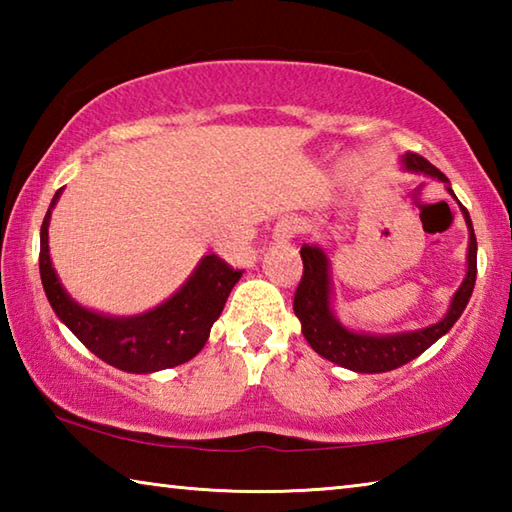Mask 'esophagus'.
Instances as JSON below:
<instances>
[{"label": "esophagus", "mask_w": 512, "mask_h": 512, "mask_svg": "<svg viewBox=\"0 0 512 512\" xmlns=\"http://www.w3.org/2000/svg\"><path fill=\"white\" fill-rule=\"evenodd\" d=\"M298 230H300L298 219H293V216H284L282 221L275 223L273 241H277V244H287V241H291L298 235Z\"/></svg>", "instance_id": "34e87169"}]
</instances>
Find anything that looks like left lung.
<instances>
[{
	"instance_id": "left-lung-1",
	"label": "left lung",
	"mask_w": 512,
	"mask_h": 512,
	"mask_svg": "<svg viewBox=\"0 0 512 512\" xmlns=\"http://www.w3.org/2000/svg\"><path fill=\"white\" fill-rule=\"evenodd\" d=\"M400 164L404 171L422 173V176L440 180L449 196L458 203L447 176L440 169L433 167L431 162L415 153H404ZM458 207H461V214L467 225V235H470L465 257V277L454 291L452 300H449L445 316L427 327L377 334L363 332V329H354L341 323V318L336 316L334 311V282L327 253L320 246H302L300 257L302 264H305V273H302L296 298H293V311H296L302 325V336H305L307 343L311 345V350L341 368L363 372V375H375V372H388L404 366V363L420 357V354L431 348L438 339H443L449 329L454 327L456 320L461 318L467 302L472 298L476 282V237L472 219L461 203H458Z\"/></svg>"
}]
</instances>
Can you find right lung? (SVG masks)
I'll return each instance as SVG.
<instances>
[{
    "mask_svg": "<svg viewBox=\"0 0 512 512\" xmlns=\"http://www.w3.org/2000/svg\"><path fill=\"white\" fill-rule=\"evenodd\" d=\"M63 189L51 198L40 228V280L47 300L69 332L101 361L133 375H151L194 359L210 339L241 271L205 255L176 293L142 314L112 316L69 296L49 255V221Z\"/></svg>",
    "mask_w": 512,
    "mask_h": 512,
    "instance_id": "1",
    "label": "right lung"
}]
</instances>
